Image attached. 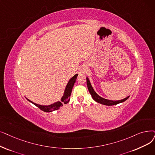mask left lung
<instances>
[{"label":"left lung","instance_id":"8db88e82","mask_svg":"<svg viewBox=\"0 0 155 155\" xmlns=\"http://www.w3.org/2000/svg\"><path fill=\"white\" fill-rule=\"evenodd\" d=\"M87 79V87H88V90L90 92V94H91V96L93 98V99L94 101H96V102L100 103V104H102L104 105H106V106H112V105H115L121 103H123L124 101L129 97V96H128L127 97H125L124 99L122 100H119V101H111V100H108V99H104L102 97L99 96L98 94L94 91V89L92 88V87L91 85V84L90 82V80L89 79L88 77L86 78Z\"/></svg>","mask_w":155,"mask_h":155}]
</instances>
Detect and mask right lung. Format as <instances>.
Listing matches in <instances>:
<instances>
[{
    "instance_id": "right-lung-1",
    "label": "right lung",
    "mask_w": 155,
    "mask_h": 155,
    "mask_svg": "<svg viewBox=\"0 0 155 155\" xmlns=\"http://www.w3.org/2000/svg\"><path fill=\"white\" fill-rule=\"evenodd\" d=\"M78 76V74H76V75H74L72 78H71V79L69 80V82L67 84L66 88L64 89V92L63 94V96L61 99V101H57L54 103L51 104L50 105L48 106H42V105H40L38 104H36L35 103H33L32 101H31L30 100H29L28 99L26 98L28 101L31 102V103H33L34 105H35L36 106H37L38 108H40L42 111H45V112H51L52 111H55L58 110L60 107L63 106V104H67L70 101V97L71 96V91L73 87L74 84L76 82V79L77 77Z\"/></svg>"
}]
</instances>
